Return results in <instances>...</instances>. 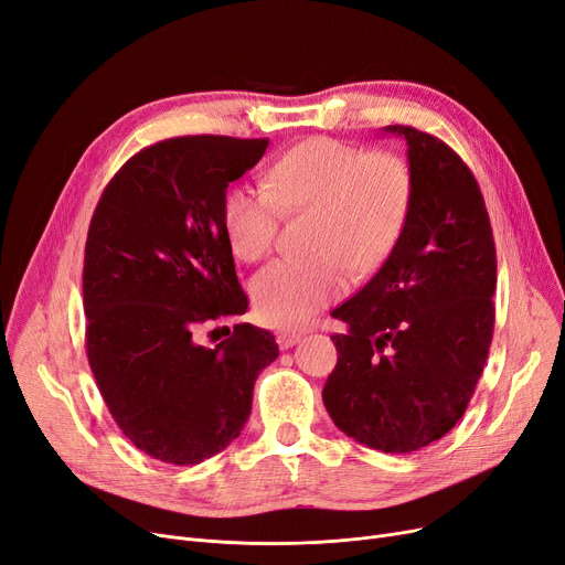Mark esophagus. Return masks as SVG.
<instances>
[{"instance_id": "1", "label": "esophagus", "mask_w": 565, "mask_h": 565, "mask_svg": "<svg viewBox=\"0 0 565 565\" xmlns=\"http://www.w3.org/2000/svg\"><path fill=\"white\" fill-rule=\"evenodd\" d=\"M306 333L303 331H297V329H285V331H280L278 333V345L282 348V350H289V348H295L297 343H301V338H303Z\"/></svg>"}]
</instances>
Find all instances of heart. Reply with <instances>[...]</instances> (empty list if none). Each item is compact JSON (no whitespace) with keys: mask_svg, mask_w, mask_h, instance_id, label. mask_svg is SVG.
Wrapping results in <instances>:
<instances>
[{"mask_svg":"<svg viewBox=\"0 0 565 565\" xmlns=\"http://www.w3.org/2000/svg\"><path fill=\"white\" fill-rule=\"evenodd\" d=\"M415 196L411 164L392 150L308 139L266 171V190L236 185L224 196L222 224L232 250L259 262L274 250L282 213H308L303 259H278L253 280L259 318L299 327L348 289V266L369 274L385 262L408 222Z\"/></svg>","mask_w":565,"mask_h":565,"instance_id":"b5f03b06","label":"heart"}]
</instances>
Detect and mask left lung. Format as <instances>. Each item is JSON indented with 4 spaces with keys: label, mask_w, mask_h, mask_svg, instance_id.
<instances>
[{
    "label": "left lung",
    "mask_w": 565,
    "mask_h": 565,
    "mask_svg": "<svg viewBox=\"0 0 565 565\" xmlns=\"http://www.w3.org/2000/svg\"><path fill=\"white\" fill-rule=\"evenodd\" d=\"M408 146L413 209L387 262L331 315L338 361L322 398L341 431L390 455L440 440L476 392L493 333L495 247L461 157L431 134L390 125Z\"/></svg>",
    "instance_id": "obj_1"
}]
</instances>
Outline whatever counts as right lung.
Segmentation results:
<instances>
[{
  "instance_id": "obj_1",
  "label": "right lung",
  "mask_w": 565,
  "mask_h": 565,
  "mask_svg": "<svg viewBox=\"0 0 565 565\" xmlns=\"http://www.w3.org/2000/svg\"><path fill=\"white\" fill-rule=\"evenodd\" d=\"M266 146L201 134L143 148L113 175L89 222V369L122 434L164 463H201L236 440L255 380L278 356L276 335L245 322L215 348L192 335L247 310L222 204Z\"/></svg>"
}]
</instances>
